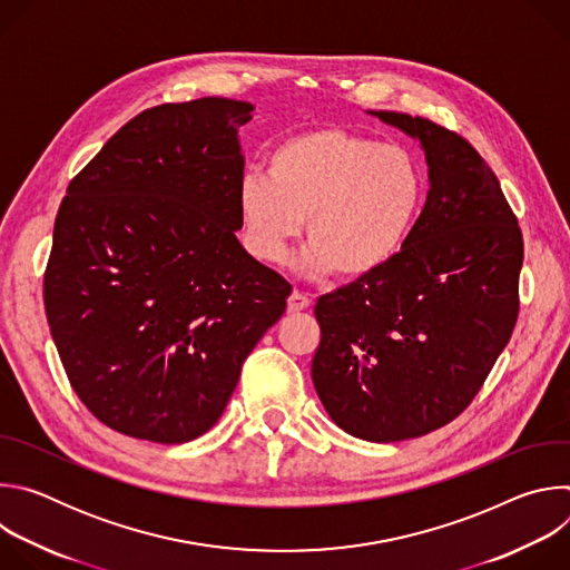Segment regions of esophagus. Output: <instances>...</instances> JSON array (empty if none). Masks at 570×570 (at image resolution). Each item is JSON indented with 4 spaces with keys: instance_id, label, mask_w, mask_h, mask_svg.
Segmentation results:
<instances>
[{
    "instance_id": "1",
    "label": "esophagus",
    "mask_w": 570,
    "mask_h": 570,
    "mask_svg": "<svg viewBox=\"0 0 570 570\" xmlns=\"http://www.w3.org/2000/svg\"><path fill=\"white\" fill-rule=\"evenodd\" d=\"M308 306H311V299H308L306 293H302V291L295 288V291L288 295V304H286L288 313H297V311H304V308H308Z\"/></svg>"
}]
</instances>
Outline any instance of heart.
<instances>
[{"label": "heart", "instance_id": "obj_1", "mask_svg": "<svg viewBox=\"0 0 570 570\" xmlns=\"http://www.w3.org/2000/svg\"><path fill=\"white\" fill-rule=\"evenodd\" d=\"M422 198V169L409 148L320 126L282 139L266 157V174L243 178L238 212L259 259H279L306 219L308 264L361 279L403 250Z\"/></svg>", "mask_w": 570, "mask_h": 570}]
</instances>
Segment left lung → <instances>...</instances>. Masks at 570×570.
Instances as JSON below:
<instances>
[{
  "mask_svg": "<svg viewBox=\"0 0 570 570\" xmlns=\"http://www.w3.org/2000/svg\"><path fill=\"white\" fill-rule=\"evenodd\" d=\"M374 115L422 141L431 189L385 268L317 299L311 376L343 431L401 442L453 422L510 343L523 236L497 174L462 135Z\"/></svg>",
  "mask_w": 570,
  "mask_h": 570,
  "instance_id": "8db88e82",
  "label": "left lung"
}]
</instances>
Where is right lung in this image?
Instances as JSON below:
<instances>
[{
    "label": "right lung",
    "mask_w": 570,
    "mask_h": 570,
    "mask_svg": "<svg viewBox=\"0 0 570 570\" xmlns=\"http://www.w3.org/2000/svg\"><path fill=\"white\" fill-rule=\"evenodd\" d=\"M253 106L148 108L76 174L53 223L45 313L69 385L112 431L157 444L207 433L291 284L238 243Z\"/></svg>",
    "instance_id": "right-lung-1"
}]
</instances>
